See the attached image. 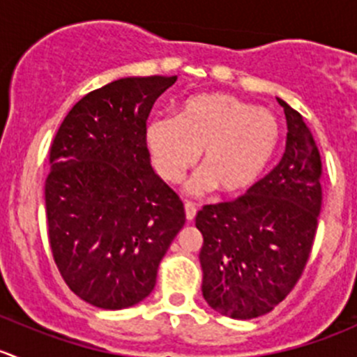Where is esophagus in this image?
I'll use <instances>...</instances> for the list:
<instances>
[{
	"instance_id": "esophagus-1",
	"label": "esophagus",
	"mask_w": 357,
	"mask_h": 357,
	"mask_svg": "<svg viewBox=\"0 0 357 357\" xmlns=\"http://www.w3.org/2000/svg\"><path fill=\"white\" fill-rule=\"evenodd\" d=\"M185 212H186V219L188 221H193L197 214V205L193 202H185Z\"/></svg>"
}]
</instances>
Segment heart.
Segmentation results:
<instances>
[{"label": "heart", "instance_id": "heart-1", "mask_svg": "<svg viewBox=\"0 0 357 357\" xmlns=\"http://www.w3.org/2000/svg\"><path fill=\"white\" fill-rule=\"evenodd\" d=\"M280 142V126L269 110L254 109L226 93L185 100L172 119H155L145 129V145L157 174L178 185L197 164L192 192L214 188L225 197L250 190L264 174Z\"/></svg>", "mask_w": 357, "mask_h": 357}]
</instances>
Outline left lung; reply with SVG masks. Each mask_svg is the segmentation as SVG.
Listing matches in <instances>:
<instances>
[{"label":"left lung","mask_w":357,"mask_h":357,"mask_svg":"<svg viewBox=\"0 0 357 357\" xmlns=\"http://www.w3.org/2000/svg\"><path fill=\"white\" fill-rule=\"evenodd\" d=\"M287 146L280 164L247 195L205 205L202 294L222 316L252 319L273 311L304 273L321 211V155L297 110L280 100Z\"/></svg>","instance_id":"obj_1"}]
</instances>
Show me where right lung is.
I'll list each match as a JSON object with an SVG mask.
<instances>
[{"label": "right lung", "instance_id": "obj_1", "mask_svg": "<svg viewBox=\"0 0 357 357\" xmlns=\"http://www.w3.org/2000/svg\"><path fill=\"white\" fill-rule=\"evenodd\" d=\"M176 75L124 77L82 96L60 124L45 181L53 259L67 287L100 309L149 297L186 221L153 172L146 119Z\"/></svg>", "mask_w": 357, "mask_h": 357}]
</instances>
